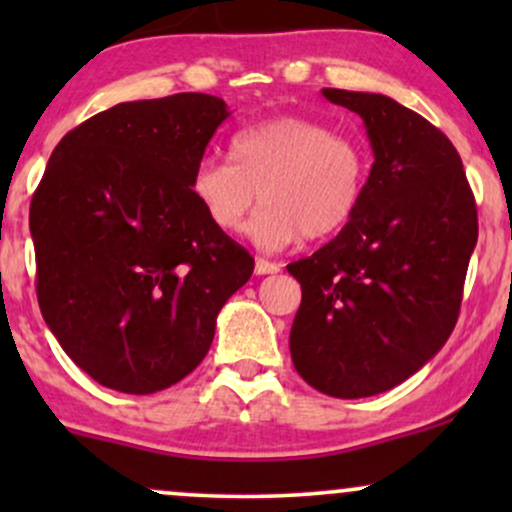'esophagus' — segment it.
Wrapping results in <instances>:
<instances>
[{
	"instance_id": "obj_1",
	"label": "esophagus",
	"mask_w": 512,
	"mask_h": 512,
	"mask_svg": "<svg viewBox=\"0 0 512 512\" xmlns=\"http://www.w3.org/2000/svg\"><path fill=\"white\" fill-rule=\"evenodd\" d=\"M279 264H276V262H269V260H262V257H257V260H255V274H276V272H279Z\"/></svg>"
}]
</instances>
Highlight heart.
<instances>
[{"label":"heart","instance_id":"b5f03b06","mask_svg":"<svg viewBox=\"0 0 512 512\" xmlns=\"http://www.w3.org/2000/svg\"><path fill=\"white\" fill-rule=\"evenodd\" d=\"M228 158L197 161L187 190L221 233L243 231L260 197L264 207L250 236L264 250L289 248L303 236H334L354 219L366 192L363 144L308 117H274L240 129Z\"/></svg>","mask_w":512,"mask_h":512}]
</instances>
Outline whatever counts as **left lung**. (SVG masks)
Masks as SVG:
<instances>
[{
    "label": "left lung",
    "instance_id": "1",
    "mask_svg": "<svg viewBox=\"0 0 512 512\" xmlns=\"http://www.w3.org/2000/svg\"><path fill=\"white\" fill-rule=\"evenodd\" d=\"M322 96L361 117L373 168L354 219L286 267L303 291L291 358L325 395L373 397L448 342L479 236L477 204L460 154L426 117L383 93Z\"/></svg>",
    "mask_w": 512,
    "mask_h": 512
}]
</instances>
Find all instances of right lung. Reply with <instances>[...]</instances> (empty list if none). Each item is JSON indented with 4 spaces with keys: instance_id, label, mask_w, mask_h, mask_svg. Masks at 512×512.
I'll list each match as a JSON object with an SVG mask.
<instances>
[{
    "instance_id": "right-lung-1",
    "label": "right lung",
    "mask_w": 512,
    "mask_h": 512,
    "mask_svg": "<svg viewBox=\"0 0 512 512\" xmlns=\"http://www.w3.org/2000/svg\"><path fill=\"white\" fill-rule=\"evenodd\" d=\"M228 115L207 93L113 105L64 134L35 190L40 313L110 390L151 395L190 375L252 276L250 252L187 190Z\"/></svg>"
}]
</instances>
